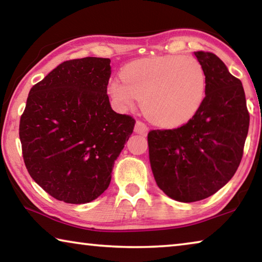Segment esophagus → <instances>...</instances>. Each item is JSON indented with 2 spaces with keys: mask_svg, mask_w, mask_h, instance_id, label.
<instances>
[{
  "mask_svg": "<svg viewBox=\"0 0 262 262\" xmlns=\"http://www.w3.org/2000/svg\"><path fill=\"white\" fill-rule=\"evenodd\" d=\"M135 133H137V134H141V135H147V133L149 130L148 126L145 125V123L143 121H136L135 123V128H134Z\"/></svg>",
  "mask_w": 262,
  "mask_h": 262,
  "instance_id": "obj_1",
  "label": "esophagus"
}]
</instances>
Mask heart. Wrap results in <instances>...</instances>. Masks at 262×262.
<instances>
[{"label": "heart", "mask_w": 262, "mask_h": 262, "mask_svg": "<svg viewBox=\"0 0 262 262\" xmlns=\"http://www.w3.org/2000/svg\"><path fill=\"white\" fill-rule=\"evenodd\" d=\"M123 79L110 84V94L121 108L143 103L147 117L162 127L189 121L205 103L207 74L196 57L168 55L133 62Z\"/></svg>", "instance_id": "b5f03b06"}]
</instances>
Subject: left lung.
<instances>
[{"label":"left lung","mask_w":262,"mask_h":262,"mask_svg":"<svg viewBox=\"0 0 262 262\" xmlns=\"http://www.w3.org/2000/svg\"><path fill=\"white\" fill-rule=\"evenodd\" d=\"M207 74L200 111L185 125L148 134L156 184L167 196L195 202L215 194L236 173L250 126L241 79L210 52H194Z\"/></svg>","instance_id":"left-lung-1"}]
</instances>
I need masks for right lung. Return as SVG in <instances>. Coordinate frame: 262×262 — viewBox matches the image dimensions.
<instances>
[{"instance_id":"obj_1","label":"right lung","mask_w":262,"mask_h":262,"mask_svg":"<svg viewBox=\"0 0 262 262\" xmlns=\"http://www.w3.org/2000/svg\"><path fill=\"white\" fill-rule=\"evenodd\" d=\"M111 60L62 62L30 90L19 122L25 166L56 200L81 205L111 183L135 119L111 108Z\"/></svg>"}]
</instances>
